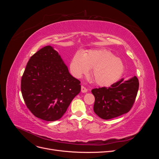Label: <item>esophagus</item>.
<instances>
[{"instance_id": "34e87169", "label": "esophagus", "mask_w": 159, "mask_h": 159, "mask_svg": "<svg viewBox=\"0 0 159 159\" xmlns=\"http://www.w3.org/2000/svg\"><path fill=\"white\" fill-rule=\"evenodd\" d=\"M81 92H82V93H86V92H88V89L86 88H85L84 86H81Z\"/></svg>"}]
</instances>
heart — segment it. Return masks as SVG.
I'll use <instances>...</instances> for the list:
<instances>
[{"label":"heart","instance_id":"obj_1","mask_svg":"<svg viewBox=\"0 0 159 159\" xmlns=\"http://www.w3.org/2000/svg\"><path fill=\"white\" fill-rule=\"evenodd\" d=\"M92 69L91 75L95 83L109 86L117 81L125 70L121 58L105 50H91L82 54L76 52L71 57L70 70L76 78H81Z\"/></svg>","mask_w":159,"mask_h":159}]
</instances>
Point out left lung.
<instances>
[{
    "label": "left lung",
    "mask_w": 159,
    "mask_h": 159,
    "mask_svg": "<svg viewBox=\"0 0 159 159\" xmlns=\"http://www.w3.org/2000/svg\"><path fill=\"white\" fill-rule=\"evenodd\" d=\"M139 85V80L134 76L126 81L121 79L108 88L93 89L91 92L95 97V113L105 120L127 113L135 101Z\"/></svg>",
    "instance_id": "obj_1"
}]
</instances>
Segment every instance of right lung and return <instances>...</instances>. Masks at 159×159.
I'll return each mask as SVG.
<instances>
[{
	"mask_svg": "<svg viewBox=\"0 0 159 159\" xmlns=\"http://www.w3.org/2000/svg\"><path fill=\"white\" fill-rule=\"evenodd\" d=\"M80 91V81L70 74L51 46L42 48L28 61L21 92L27 107L36 117L47 121L58 120Z\"/></svg>",
	"mask_w": 159,
	"mask_h": 159,
	"instance_id": "right-lung-1",
	"label": "right lung"
}]
</instances>
